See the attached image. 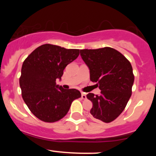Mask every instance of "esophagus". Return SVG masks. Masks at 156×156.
Masks as SVG:
<instances>
[{
  "instance_id": "esophagus-1",
  "label": "esophagus",
  "mask_w": 156,
  "mask_h": 156,
  "mask_svg": "<svg viewBox=\"0 0 156 156\" xmlns=\"http://www.w3.org/2000/svg\"><path fill=\"white\" fill-rule=\"evenodd\" d=\"M81 98H82V99H83V100L87 99V94H86L85 93H82V94H81Z\"/></svg>"
}]
</instances>
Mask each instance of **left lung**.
Wrapping results in <instances>:
<instances>
[{
	"mask_svg": "<svg viewBox=\"0 0 156 156\" xmlns=\"http://www.w3.org/2000/svg\"><path fill=\"white\" fill-rule=\"evenodd\" d=\"M80 53L89 68L91 81L101 90L99 95H87L93 104L90 114L94 119L111 122L124 111L131 96L134 81L131 64L121 53L109 47L80 50Z\"/></svg>",
	"mask_w": 156,
	"mask_h": 156,
	"instance_id": "obj_1",
	"label": "left lung"
}]
</instances>
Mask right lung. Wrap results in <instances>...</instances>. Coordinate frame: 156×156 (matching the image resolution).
Wrapping results in <instances>:
<instances>
[{"mask_svg": "<svg viewBox=\"0 0 156 156\" xmlns=\"http://www.w3.org/2000/svg\"><path fill=\"white\" fill-rule=\"evenodd\" d=\"M78 55V49L44 44L23 62L20 78L23 99L40 120L58 121L69 112L73 101L81 97L77 89H64L55 83L62 78L64 68Z\"/></svg>", "mask_w": 156, "mask_h": 156, "instance_id": "obj_1", "label": "right lung"}]
</instances>
